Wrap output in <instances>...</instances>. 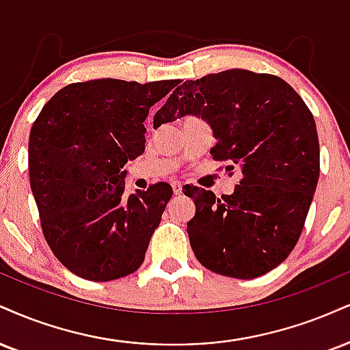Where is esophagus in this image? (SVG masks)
Listing matches in <instances>:
<instances>
[{
  "label": "esophagus",
  "instance_id": "obj_1",
  "mask_svg": "<svg viewBox=\"0 0 350 350\" xmlns=\"http://www.w3.org/2000/svg\"><path fill=\"white\" fill-rule=\"evenodd\" d=\"M171 186H172V192L176 193V196H180V193H183V184L180 183H171Z\"/></svg>",
  "mask_w": 350,
  "mask_h": 350
}]
</instances>
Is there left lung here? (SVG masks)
<instances>
[{
  "mask_svg": "<svg viewBox=\"0 0 350 350\" xmlns=\"http://www.w3.org/2000/svg\"><path fill=\"white\" fill-rule=\"evenodd\" d=\"M184 116L212 127L217 161L238 164L231 196L187 189L196 215L187 233L208 271L260 277L288 258L300 238L319 178V142L310 109L284 79L250 70L186 81L154 113L153 125ZM233 170V166H226Z\"/></svg>",
  "mask_w": 350,
  "mask_h": 350,
  "instance_id": "8db88e82",
  "label": "left lung"
}]
</instances>
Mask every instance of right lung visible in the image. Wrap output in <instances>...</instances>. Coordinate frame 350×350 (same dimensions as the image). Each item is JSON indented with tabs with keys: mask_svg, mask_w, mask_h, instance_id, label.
I'll list each match as a JSON object with an SVG mask.
<instances>
[{
	"mask_svg": "<svg viewBox=\"0 0 350 350\" xmlns=\"http://www.w3.org/2000/svg\"><path fill=\"white\" fill-rule=\"evenodd\" d=\"M179 83L68 84L33 122L29 176L44 237L81 279H120L145 259L172 189L158 183L127 193L124 166L145 151L143 122L151 106Z\"/></svg>",
	"mask_w": 350,
	"mask_h": 350,
	"instance_id": "1",
	"label": "right lung"
}]
</instances>
